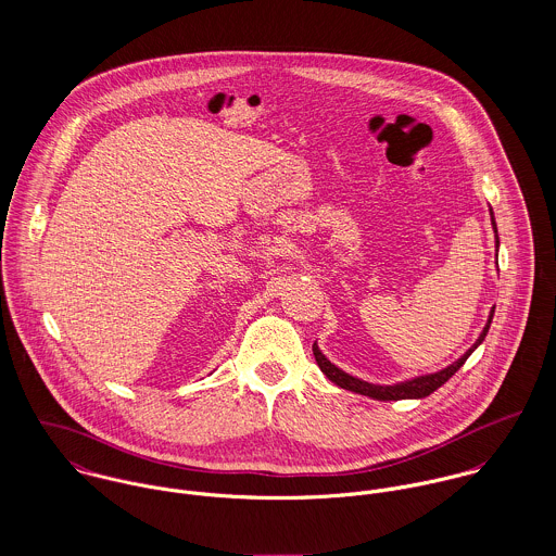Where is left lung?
Masks as SVG:
<instances>
[{
    "mask_svg": "<svg viewBox=\"0 0 556 556\" xmlns=\"http://www.w3.org/2000/svg\"><path fill=\"white\" fill-rule=\"evenodd\" d=\"M490 220H492V229H494V245H496V252H498V236H496V223H494V214L490 210ZM494 317V308L490 311L488 320L479 333V338L476 340V344L460 357L456 359L454 364H450L447 368L439 370V372H430V375H421V377H413L408 381H400L394 386H377V383H368V381H362L344 370H340L336 364H331L318 349L317 342L313 344V353H315V359H317L318 368L320 372L331 381L336 383L338 388L342 390H349V392H355V394H362V396L375 397V400H419V397L430 396L432 392H437L443 383H447L458 370L460 366L469 359V355L476 351L477 346L483 342L488 329H490V323Z\"/></svg>",
    "mask_w": 556,
    "mask_h": 556,
    "instance_id": "left-lung-1",
    "label": "left lung"
}]
</instances>
